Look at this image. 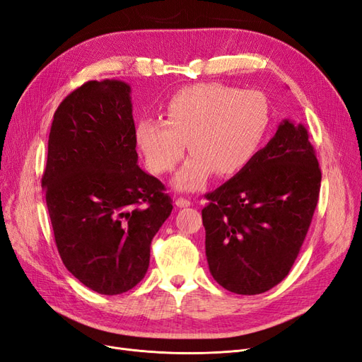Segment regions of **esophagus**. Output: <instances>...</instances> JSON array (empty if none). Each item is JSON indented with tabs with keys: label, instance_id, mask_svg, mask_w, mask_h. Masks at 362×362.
<instances>
[{
	"label": "esophagus",
	"instance_id": "1",
	"mask_svg": "<svg viewBox=\"0 0 362 362\" xmlns=\"http://www.w3.org/2000/svg\"><path fill=\"white\" fill-rule=\"evenodd\" d=\"M175 204H177V206H180V208H184V206H190L192 201L185 199V198H178L177 201H175Z\"/></svg>",
	"mask_w": 362,
	"mask_h": 362
}]
</instances>
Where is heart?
I'll return each instance as SVG.
<instances>
[{"mask_svg":"<svg viewBox=\"0 0 362 362\" xmlns=\"http://www.w3.org/2000/svg\"><path fill=\"white\" fill-rule=\"evenodd\" d=\"M163 120L141 117L136 145L154 173L170 172L192 156L173 180L182 192L201 189L216 172L233 177L255 158L270 125L266 98L221 83L182 87L161 105Z\"/></svg>","mask_w":362,"mask_h":362,"instance_id":"obj_1","label":"heart"}]
</instances>
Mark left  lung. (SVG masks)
Instances as JSON below:
<instances>
[{
	"label": "left lung",
	"mask_w": 362,
	"mask_h": 362,
	"mask_svg": "<svg viewBox=\"0 0 362 362\" xmlns=\"http://www.w3.org/2000/svg\"><path fill=\"white\" fill-rule=\"evenodd\" d=\"M320 181L308 131L282 120L242 172L205 194V254L217 284L237 294L278 286L308 233Z\"/></svg>",
	"instance_id": "1"
}]
</instances>
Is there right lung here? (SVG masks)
I'll return each mask as SVG.
<instances>
[{
    "label": "right lung",
    "mask_w": 362,
    "mask_h": 362,
    "mask_svg": "<svg viewBox=\"0 0 362 362\" xmlns=\"http://www.w3.org/2000/svg\"><path fill=\"white\" fill-rule=\"evenodd\" d=\"M129 93L127 83L103 80L64 98L42 177L63 264L107 296L144 279L152 238L173 208L161 181L137 164Z\"/></svg>",
    "instance_id": "add662e5"
}]
</instances>
